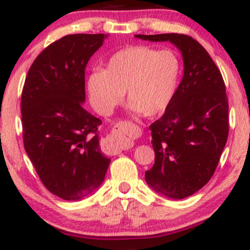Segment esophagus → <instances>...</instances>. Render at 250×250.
Returning a JSON list of instances; mask_svg holds the SVG:
<instances>
[{"instance_id": "esophagus-1", "label": "esophagus", "mask_w": 250, "mask_h": 250, "mask_svg": "<svg viewBox=\"0 0 250 250\" xmlns=\"http://www.w3.org/2000/svg\"><path fill=\"white\" fill-rule=\"evenodd\" d=\"M131 145V141L127 137V134L123 133L120 127H114L113 131L107 135L102 142L103 150L107 154L116 155L122 151L123 147H128Z\"/></svg>"}]
</instances>
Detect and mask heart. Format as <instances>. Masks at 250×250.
Masks as SVG:
<instances>
[{
    "label": "heart",
    "instance_id": "obj_1",
    "mask_svg": "<svg viewBox=\"0 0 250 250\" xmlns=\"http://www.w3.org/2000/svg\"><path fill=\"white\" fill-rule=\"evenodd\" d=\"M181 73V60L174 51L130 45L114 54L104 69L88 76L89 99L97 113L109 115L125 93L131 113L159 116L173 101Z\"/></svg>",
    "mask_w": 250,
    "mask_h": 250
}]
</instances>
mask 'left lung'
Instances as JSON below:
<instances>
[{
  "instance_id": "left-lung-1",
  "label": "left lung",
  "mask_w": 250,
  "mask_h": 250,
  "mask_svg": "<svg viewBox=\"0 0 250 250\" xmlns=\"http://www.w3.org/2000/svg\"><path fill=\"white\" fill-rule=\"evenodd\" d=\"M173 43L183 59V77L161 119L151 123L153 168L146 182L173 200L190 196L213 176L228 139V99L222 75L207 50L182 34L135 35Z\"/></svg>"
}]
</instances>
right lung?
<instances>
[{
    "label": "right lung",
    "mask_w": 250,
    "mask_h": 250,
    "mask_svg": "<svg viewBox=\"0 0 250 250\" xmlns=\"http://www.w3.org/2000/svg\"><path fill=\"white\" fill-rule=\"evenodd\" d=\"M104 34L63 36L36 57L22 90L24 149L45 188L67 201L90 196L110 159L100 148L102 121L83 108L84 70Z\"/></svg>",
    "instance_id": "obj_1"
}]
</instances>
